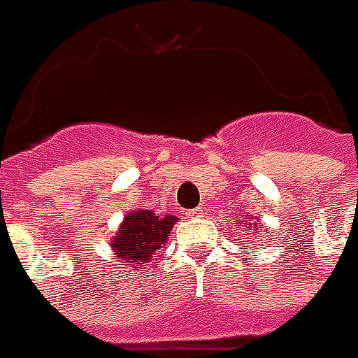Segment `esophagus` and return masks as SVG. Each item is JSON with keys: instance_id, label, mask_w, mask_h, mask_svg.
<instances>
[{"instance_id": "34e87169", "label": "esophagus", "mask_w": 358, "mask_h": 358, "mask_svg": "<svg viewBox=\"0 0 358 358\" xmlns=\"http://www.w3.org/2000/svg\"><path fill=\"white\" fill-rule=\"evenodd\" d=\"M187 217H191V219H197V217H203V207H197V209H193V211H187Z\"/></svg>"}]
</instances>
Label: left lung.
<instances>
[{"label": "left lung", "mask_w": 358, "mask_h": 358, "mask_svg": "<svg viewBox=\"0 0 358 358\" xmlns=\"http://www.w3.org/2000/svg\"><path fill=\"white\" fill-rule=\"evenodd\" d=\"M239 231L243 233V239L251 241L253 237H261V239H263V235H261V219H259V217L247 215V219L239 223ZM265 233H267V231H265Z\"/></svg>", "instance_id": "obj_1"}]
</instances>
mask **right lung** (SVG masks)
<instances>
[{"label": "right lung", "instance_id": "1", "mask_svg": "<svg viewBox=\"0 0 358 358\" xmlns=\"http://www.w3.org/2000/svg\"><path fill=\"white\" fill-rule=\"evenodd\" d=\"M179 219L175 215H155L149 209H133L123 217L119 231L109 241L113 257L121 259L129 268H145L153 255L165 247L173 225Z\"/></svg>", "mask_w": 358, "mask_h": 358}]
</instances>
